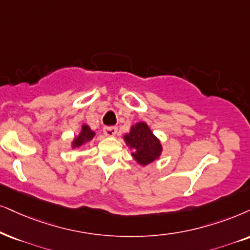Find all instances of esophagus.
<instances>
[{"mask_svg": "<svg viewBox=\"0 0 250 250\" xmlns=\"http://www.w3.org/2000/svg\"><path fill=\"white\" fill-rule=\"evenodd\" d=\"M104 134L107 137H114L118 134V128L113 127V125H107V127H104Z\"/></svg>", "mask_w": 250, "mask_h": 250, "instance_id": "esophagus-1", "label": "esophagus"}]
</instances>
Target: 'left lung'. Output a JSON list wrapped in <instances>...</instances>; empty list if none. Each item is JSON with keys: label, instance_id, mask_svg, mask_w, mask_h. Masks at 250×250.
Instances as JSON below:
<instances>
[{"label": "left lung", "instance_id": "left-lung-1", "mask_svg": "<svg viewBox=\"0 0 250 250\" xmlns=\"http://www.w3.org/2000/svg\"><path fill=\"white\" fill-rule=\"evenodd\" d=\"M123 140L130 148L131 156L138 165L144 167L156 162L162 156V142L153 134L146 122L140 121L132 125L129 132L123 135Z\"/></svg>", "mask_w": 250, "mask_h": 250}]
</instances>
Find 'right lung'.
<instances>
[{"label": "right lung", "instance_id": "obj_1", "mask_svg": "<svg viewBox=\"0 0 250 250\" xmlns=\"http://www.w3.org/2000/svg\"><path fill=\"white\" fill-rule=\"evenodd\" d=\"M94 136H96V131H93L92 129L88 127L86 123H83V125H82L80 134L75 136L74 140L71 142V148L80 147L82 145H86L87 143H90V142L93 140Z\"/></svg>", "mask_w": 250, "mask_h": 250}]
</instances>
